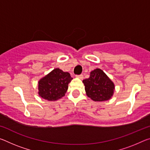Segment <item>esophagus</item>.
<instances>
[{"label": "esophagus", "instance_id": "34e87169", "mask_svg": "<svg viewBox=\"0 0 150 150\" xmlns=\"http://www.w3.org/2000/svg\"><path fill=\"white\" fill-rule=\"evenodd\" d=\"M76 77H77V78H79V79H83V75H77V76H76Z\"/></svg>", "mask_w": 150, "mask_h": 150}]
</instances>
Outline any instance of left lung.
Instances as JSON below:
<instances>
[{
    "label": "left lung",
    "instance_id": "left-lung-1",
    "mask_svg": "<svg viewBox=\"0 0 150 150\" xmlns=\"http://www.w3.org/2000/svg\"><path fill=\"white\" fill-rule=\"evenodd\" d=\"M83 83L87 96L94 101H107L113 96L115 85L100 69L91 71L89 77Z\"/></svg>",
    "mask_w": 150,
    "mask_h": 150
}]
</instances>
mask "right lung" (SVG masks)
Wrapping results in <instances>:
<instances>
[{
	"mask_svg": "<svg viewBox=\"0 0 150 150\" xmlns=\"http://www.w3.org/2000/svg\"><path fill=\"white\" fill-rule=\"evenodd\" d=\"M73 78L68 72L59 68L53 69L39 81V96L48 101H57L65 96L68 85Z\"/></svg>",
	"mask_w": 150,
	"mask_h": 150,
	"instance_id": "1",
	"label": "right lung"
}]
</instances>
